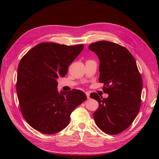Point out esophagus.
<instances>
[{
  "mask_svg": "<svg viewBox=\"0 0 159 159\" xmlns=\"http://www.w3.org/2000/svg\"><path fill=\"white\" fill-rule=\"evenodd\" d=\"M85 93H86V96H87V98H89V93L88 92V91H86V92H85Z\"/></svg>",
  "mask_w": 159,
  "mask_h": 159,
  "instance_id": "34e87169",
  "label": "esophagus"
}]
</instances>
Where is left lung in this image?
Segmentation results:
<instances>
[{"label":"left lung","mask_w":159,"mask_h":159,"mask_svg":"<svg viewBox=\"0 0 159 159\" xmlns=\"http://www.w3.org/2000/svg\"><path fill=\"white\" fill-rule=\"evenodd\" d=\"M89 49L100 60L98 81L104 83L102 98L96 93L90 95L98 102L93 113L97 126L103 132L116 135L126 129L139 111L143 80L134 57L128 50L110 41L91 44Z\"/></svg>","instance_id":"8db88e82"}]
</instances>
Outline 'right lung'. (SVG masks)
<instances>
[{
	"instance_id": "add662e5",
	"label": "right lung",
	"mask_w": 159,
	"mask_h": 159,
	"mask_svg": "<svg viewBox=\"0 0 159 159\" xmlns=\"http://www.w3.org/2000/svg\"><path fill=\"white\" fill-rule=\"evenodd\" d=\"M83 48V44L42 43L21 58L16 93L21 113L33 129L45 134L61 131L68 125L75 108L86 101L79 89L58 93L57 88V79L65 76Z\"/></svg>"
}]
</instances>
